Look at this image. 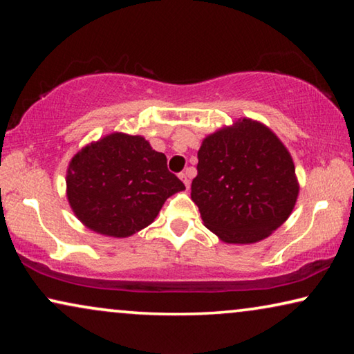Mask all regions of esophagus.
<instances>
[{
    "label": "esophagus",
    "instance_id": "obj_1",
    "mask_svg": "<svg viewBox=\"0 0 354 354\" xmlns=\"http://www.w3.org/2000/svg\"><path fill=\"white\" fill-rule=\"evenodd\" d=\"M179 179H181V181L184 183V185L185 187H190V179H189V173L187 171H183V173H179Z\"/></svg>",
    "mask_w": 354,
    "mask_h": 354
}]
</instances>
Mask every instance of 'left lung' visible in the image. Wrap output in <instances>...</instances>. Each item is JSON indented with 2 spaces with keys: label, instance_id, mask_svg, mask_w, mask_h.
<instances>
[{
  "label": "left lung",
  "instance_id": "obj_1",
  "mask_svg": "<svg viewBox=\"0 0 354 354\" xmlns=\"http://www.w3.org/2000/svg\"><path fill=\"white\" fill-rule=\"evenodd\" d=\"M192 200L227 243L259 242L284 223L298 196L292 158L263 124L243 118L207 136L198 149Z\"/></svg>",
  "mask_w": 354,
  "mask_h": 354
}]
</instances>
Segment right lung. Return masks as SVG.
Wrapping results in <instances>:
<instances>
[{
	"label": "right lung",
	"mask_w": 354,
	"mask_h": 354,
	"mask_svg": "<svg viewBox=\"0 0 354 354\" xmlns=\"http://www.w3.org/2000/svg\"><path fill=\"white\" fill-rule=\"evenodd\" d=\"M167 158L140 136L115 133L82 148L67 173L70 206L84 225L111 237L148 226L170 195L184 190Z\"/></svg>",
	"instance_id": "1"
}]
</instances>
